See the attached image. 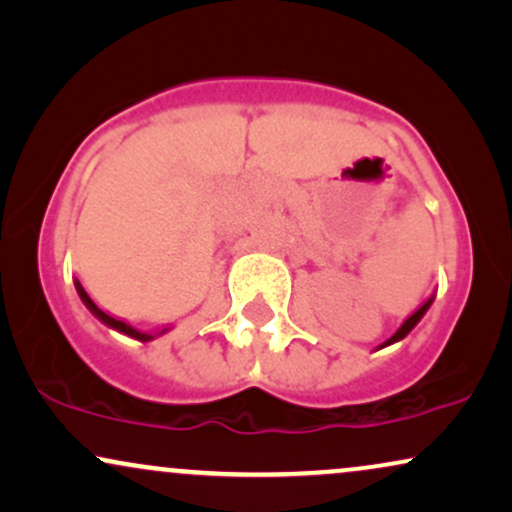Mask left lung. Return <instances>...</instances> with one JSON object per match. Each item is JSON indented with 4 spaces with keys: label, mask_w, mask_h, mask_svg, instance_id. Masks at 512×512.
I'll use <instances>...</instances> for the list:
<instances>
[{
    "label": "left lung",
    "mask_w": 512,
    "mask_h": 512,
    "mask_svg": "<svg viewBox=\"0 0 512 512\" xmlns=\"http://www.w3.org/2000/svg\"><path fill=\"white\" fill-rule=\"evenodd\" d=\"M430 304H432V297H430V300H425L423 304H420V307L416 309V312H413V314L409 316V319H406L404 323H401V328H399V331L394 333L392 338L385 342V345H392V342H397V340H401V338H406V335L411 333V328L416 326V323H418L420 319H423V314H425V312H428V309H430ZM385 345H383V347H385Z\"/></svg>",
    "instance_id": "1"
}]
</instances>
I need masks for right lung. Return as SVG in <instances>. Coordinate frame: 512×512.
I'll return each instance as SVG.
<instances>
[{
    "label": "right lung",
    "mask_w": 512,
    "mask_h": 512,
    "mask_svg": "<svg viewBox=\"0 0 512 512\" xmlns=\"http://www.w3.org/2000/svg\"><path fill=\"white\" fill-rule=\"evenodd\" d=\"M75 286H77V293H80V297H82V302L87 304V309H89V312H92V314H94L96 319H99V321L106 323V326H111V328H115V331L125 333V335H129V338H137V340H141V342H148V340H153V335H148V333H141V331H137V328L127 326L125 321H120V319H113L111 314H106V312H103V309L96 307V304L92 302V297H89L87 293H84V288L80 286V283H75Z\"/></svg>",
    "instance_id": "add662e5"
}]
</instances>
